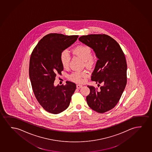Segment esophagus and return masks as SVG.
Wrapping results in <instances>:
<instances>
[{"label": "esophagus", "instance_id": "34e87169", "mask_svg": "<svg viewBox=\"0 0 152 152\" xmlns=\"http://www.w3.org/2000/svg\"><path fill=\"white\" fill-rule=\"evenodd\" d=\"M81 88H82V86L81 85H79V84H77V88H78V89Z\"/></svg>", "mask_w": 152, "mask_h": 152}]
</instances>
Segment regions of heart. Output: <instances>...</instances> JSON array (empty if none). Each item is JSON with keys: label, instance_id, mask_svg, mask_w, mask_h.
I'll use <instances>...</instances> for the list:
<instances>
[{"label": "heart", "instance_id": "1", "mask_svg": "<svg viewBox=\"0 0 152 152\" xmlns=\"http://www.w3.org/2000/svg\"><path fill=\"white\" fill-rule=\"evenodd\" d=\"M73 52L84 60L86 66H92L95 63V59L92 56V49L86 45H80L75 47L73 49ZM60 62L64 68H67L69 66L71 56L67 50H64L61 53L60 56ZM88 76L86 71L79 72L75 71L72 73L69 77L73 81L81 83L83 81V79Z\"/></svg>", "mask_w": 152, "mask_h": 152}]
</instances>
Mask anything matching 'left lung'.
Segmentation results:
<instances>
[{
	"label": "left lung",
	"mask_w": 152,
	"mask_h": 152,
	"mask_svg": "<svg viewBox=\"0 0 152 152\" xmlns=\"http://www.w3.org/2000/svg\"><path fill=\"white\" fill-rule=\"evenodd\" d=\"M79 40L96 53L99 59L91 80L103 84L99 90L88 86L90 93L86 102L94 111L104 113L115 107L126 86L127 64L124 53L114 39L104 34L83 35Z\"/></svg>",
	"instance_id": "1"
}]
</instances>
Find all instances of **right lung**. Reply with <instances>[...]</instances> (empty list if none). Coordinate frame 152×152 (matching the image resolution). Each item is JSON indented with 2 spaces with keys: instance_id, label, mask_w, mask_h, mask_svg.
<instances>
[{
  "instance_id": "right-lung-1",
  "label": "right lung",
  "mask_w": 152,
  "mask_h": 152,
  "mask_svg": "<svg viewBox=\"0 0 152 152\" xmlns=\"http://www.w3.org/2000/svg\"><path fill=\"white\" fill-rule=\"evenodd\" d=\"M79 35L66 36L50 33L39 41L32 51L29 64V76L32 89L39 104L46 111L58 114L69 107L76 89L75 84L55 87L56 75L61 74L64 66L60 53L77 41Z\"/></svg>"
}]
</instances>
